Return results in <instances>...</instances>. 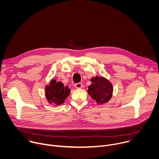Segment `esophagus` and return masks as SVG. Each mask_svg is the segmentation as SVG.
<instances>
[{"label":"esophagus","mask_w":159,"mask_h":159,"mask_svg":"<svg viewBox=\"0 0 159 159\" xmlns=\"http://www.w3.org/2000/svg\"><path fill=\"white\" fill-rule=\"evenodd\" d=\"M82 87H83V85H82V84L80 83V82L77 83V84H75V87L76 89H82Z\"/></svg>","instance_id":"esophagus-1"}]
</instances>
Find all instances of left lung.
<instances>
[{
    "instance_id": "1",
    "label": "left lung",
    "mask_w": 159,
    "mask_h": 159,
    "mask_svg": "<svg viewBox=\"0 0 159 159\" xmlns=\"http://www.w3.org/2000/svg\"><path fill=\"white\" fill-rule=\"evenodd\" d=\"M92 84L88 86L87 93L97 104H103L109 101L112 96L113 86L111 82L104 77L96 76L90 79Z\"/></svg>"
}]
</instances>
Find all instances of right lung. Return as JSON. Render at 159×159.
Segmentation results:
<instances>
[{
	"label": "right lung",
	"instance_id": "right-lung-1",
	"mask_svg": "<svg viewBox=\"0 0 159 159\" xmlns=\"http://www.w3.org/2000/svg\"><path fill=\"white\" fill-rule=\"evenodd\" d=\"M45 96L48 103L60 106L63 104L70 93V89L65 87L61 82H57L55 79L50 81L49 85L45 86Z\"/></svg>",
	"mask_w": 159,
	"mask_h": 159
}]
</instances>
